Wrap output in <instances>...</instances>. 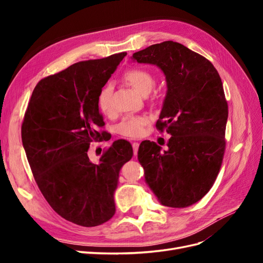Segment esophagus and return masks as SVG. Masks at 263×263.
<instances>
[{
    "instance_id": "obj_1",
    "label": "esophagus",
    "mask_w": 263,
    "mask_h": 263,
    "mask_svg": "<svg viewBox=\"0 0 263 263\" xmlns=\"http://www.w3.org/2000/svg\"><path fill=\"white\" fill-rule=\"evenodd\" d=\"M139 148V142H133V150H134V155H137V151Z\"/></svg>"
}]
</instances>
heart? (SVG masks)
<instances>
[{"label": "heart", "mask_w": 263, "mask_h": 263, "mask_svg": "<svg viewBox=\"0 0 263 263\" xmlns=\"http://www.w3.org/2000/svg\"><path fill=\"white\" fill-rule=\"evenodd\" d=\"M124 79L134 89H136L140 94L148 95L155 85V78L151 72L144 68H133L126 71ZM112 84H106L101 90L98 103L99 107L104 113H109L112 110ZM148 124V118L142 115L126 116L121 124L118 125V133L127 137L138 138L145 132V126Z\"/></svg>", "instance_id": "1"}]
</instances>
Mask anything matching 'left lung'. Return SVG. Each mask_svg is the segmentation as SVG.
Returning a JSON list of instances; mask_svg holds the SVG:
<instances>
[{"label": "left lung", "mask_w": 263, "mask_h": 263, "mask_svg": "<svg viewBox=\"0 0 263 263\" xmlns=\"http://www.w3.org/2000/svg\"><path fill=\"white\" fill-rule=\"evenodd\" d=\"M132 59L161 69L168 87L156 124L171 135L168 149L150 140L138 149L146 183L162 205L187 208L211 190L224 157L228 105L220 77L203 55L171 41Z\"/></svg>", "instance_id": "8db88e82"}]
</instances>
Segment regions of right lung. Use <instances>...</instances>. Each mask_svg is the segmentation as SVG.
I'll use <instances>...</instances> for the list:
<instances>
[{"label":"right lung","mask_w":263,"mask_h":263,"mask_svg":"<svg viewBox=\"0 0 263 263\" xmlns=\"http://www.w3.org/2000/svg\"><path fill=\"white\" fill-rule=\"evenodd\" d=\"M127 53L77 62L39 81L22 125V141L37 185L61 217L94 227L115 214L119 170L134 153L127 140H115L94 163L93 141L106 139L98 98Z\"/></svg>","instance_id":"right-lung-1"}]
</instances>
